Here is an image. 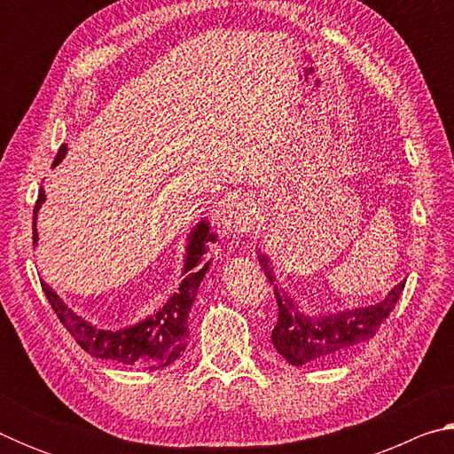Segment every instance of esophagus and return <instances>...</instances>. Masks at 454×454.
Returning <instances> with one entry per match:
<instances>
[{"label":"esophagus","instance_id":"34e87169","mask_svg":"<svg viewBox=\"0 0 454 454\" xmlns=\"http://www.w3.org/2000/svg\"><path fill=\"white\" fill-rule=\"evenodd\" d=\"M224 224L228 228H232L238 234H246L254 228L256 218L250 198L236 196L232 200H228L224 208Z\"/></svg>","mask_w":454,"mask_h":454}]
</instances>
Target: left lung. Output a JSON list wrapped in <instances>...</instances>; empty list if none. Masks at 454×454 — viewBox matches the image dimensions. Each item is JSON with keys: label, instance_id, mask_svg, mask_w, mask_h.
<instances>
[{"label": "left lung", "instance_id": "8db88e82", "mask_svg": "<svg viewBox=\"0 0 454 454\" xmlns=\"http://www.w3.org/2000/svg\"><path fill=\"white\" fill-rule=\"evenodd\" d=\"M260 262L264 264L268 278L274 282L270 270H268L266 258ZM403 290L404 282L396 284L380 304L317 318L304 317L298 312L290 298L276 288L274 294L276 302H278V322L272 330L274 348L294 366L328 363V360L347 355L379 333L380 325L396 306Z\"/></svg>", "mask_w": 454, "mask_h": 454}]
</instances>
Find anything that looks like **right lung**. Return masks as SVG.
<instances>
[{
    "label": "right lung",
    "mask_w": 454,
    "mask_h": 454,
    "mask_svg": "<svg viewBox=\"0 0 454 454\" xmlns=\"http://www.w3.org/2000/svg\"><path fill=\"white\" fill-rule=\"evenodd\" d=\"M66 156V144L61 145L53 166L59 164V160ZM45 200L43 190L37 194V202L34 206V244L37 242L35 232V214L42 208V202ZM214 240L210 234V226L202 222L192 232L190 246H188V258L186 268H184V280L180 284V292L174 294L170 301L164 304V309L153 314V317L145 318L140 325L132 328L118 330H99L96 326L88 325L82 320L78 314H74L67 306L59 301V296L53 292L48 284L42 282V288L45 292L53 312L58 314L70 334L75 338L80 347L90 352L91 356L114 360V363H121L136 368H160L172 364L176 358L182 355L186 348L188 340V314L192 304L196 301V292L200 282L204 278L206 268H208L210 256L206 254L208 248L206 244Z\"/></svg>",
    "instance_id": "1"
}]
</instances>
